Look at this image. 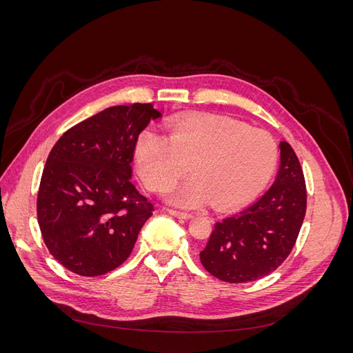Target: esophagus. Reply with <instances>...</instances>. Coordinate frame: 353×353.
I'll list each match as a JSON object with an SVG mask.
<instances>
[{
    "mask_svg": "<svg viewBox=\"0 0 353 353\" xmlns=\"http://www.w3.org/2000/svg\"><path fill=\"white\" fill-rule=\"evenodd\" d=\"M169 213H170V215H172V216L178 218V219H191V218H193V215H191V213L179 212V210H174V209H170Z\"/></svg>",
    "mask_w": 353,
    "mask_h": 353,
    "instance_id": "esophagus-1",
    "label": "esophagus"
}]
</instances>
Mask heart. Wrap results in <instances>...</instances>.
<instances>
[{
	"instance_id": "heart-1",
	"label": "heart",
	"mask_w": 353,
	"mask_h": 353,
	"mask_svg": "<svg viewBox=\"0 0 353 353\" xmlns=\"http://www.w3.org/2000/svg\"><path fill=\"white\" fill-rule=\"evenodd\" d=\"M276 162L270 132L215 114L181 121L168 138L144 130L135 141L137 169L148 190L169 188L190 165L196 176L169 197L181 208H197L208 197L219 209L241 206L270 184Z\"/></svg>"
}]
</instances>
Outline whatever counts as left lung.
<instances>
[{"label": "left lung", "mask_w": 353, "mask_h": 353, "mask_svg": "<svg viewBox=\"0 0 353 353\" xmlns=\"http://www.w3.org/2000/svg\"><path fill=\"white\" fill-rule=\"evenodd\" d=\"M274 184L249 208L215 223L200 252L205 270L227 283L271 274L290 254L306 212L303 170L290 144L280 143Z\"/></svg>", "instance_id": "8db88e82"}]
</instances>
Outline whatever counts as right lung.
<instances>
[{
    "label": "right lung",
    "instance_id": "obj_1",
    "mask_svg": "<svg viewBox=\"0 0 353 353\" xmlns=\"http://www.w3.org/2000/svg\"><path fill=\"white\" fill-rule=\"evenodd\" d=\"M162 116L153 104L113 105L63 134L38 191L42 239L82 276L113 271L131 254L153 205L132 184L137 137Z\"/></svg>",
    "mask_w": 353,
    "mask_h": 353
}]
</instances>
